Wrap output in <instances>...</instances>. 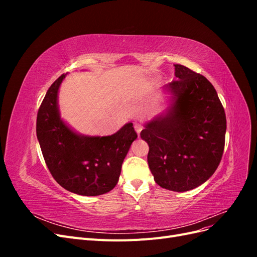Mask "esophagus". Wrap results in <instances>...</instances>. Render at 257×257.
<instances>
[{
    "instance_id": "esophagus-1",
    "label": "esophagus",
    "mask_w": 257,
    "mask_h": 257,
    "mask_svg": "<svg viewBox=\"0 0 257 257\" xmlns=\"http://www.w3.org/2000/svg\"><path fill=\"white\" fill-rule=\"evenodd\" d=\"M134 128H135V131H136V133L137 134H139L142 132V130H143V125L141 123H138V122H136V123H134Z\"/></svg>"
}]
</instances>
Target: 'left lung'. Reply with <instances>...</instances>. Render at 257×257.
I'll return each mask as SVG.
<instances>
[{
    "label": "left lung",
    "mask_w": 257,
    "mask_h": 257,
    "mask_svg": "<svg viewBox=\"0 0 257 257\" xmlns=\"http://www.w3.org/2000/svg\"><path fill=\"white\" fill-rule=\"evenodd\" d=\"M177 80L165 89L174 102L166 114L147 123L141 137L149 145L148 164L163 189L185 192L213 175L222 160L226 115L206 77L175 64Z\"/></svg>",
    "instance_id": "8db88e82"
}]
</instances>
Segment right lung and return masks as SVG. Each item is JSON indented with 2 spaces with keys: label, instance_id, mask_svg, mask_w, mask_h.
Masks as SVG:
<instances>
[{
  "label": "right lung",
  "instance_id": "1",
  "mask_svg": "<svg viewBox=\"0 0 257 257\" xmlns=\"http://www.w3.org/2000/svg\"><path fill=\"white\" fill-rule=\"evenodd\" d=\"M66 74L54 81L37 112L36 135L50 174L62 188L84 196H97L118 183L123 160L137 138L133 123L111 136L76 134L61 120L58 91Z\"/></svg>",
  "mask_w": 257,
  "mask_h": 257
}]
</instances>
